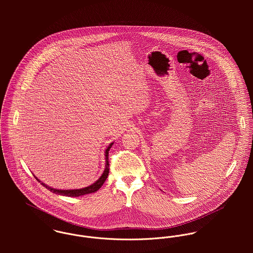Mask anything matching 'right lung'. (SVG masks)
<instances>
[{"mask_svg": "<svg viewBox=\"0 0 253 253\" xmlns=\"http://www.w3.org/2000/svg\"><path fill=\"white\" fill-rule=\"evenodd\" d=\"M113 143L109 145L108 148L106 149L105 152V157H106V165H105V170L103 172V174L100 176V178L97 181H95L93 184H91L88 187L83 188V189H77V190H57V189H52L46 185H44L43 183H41L42 186H44L46 189H48L50 192L54 193V194H58V195H62V196H67V197H79V196H83V195H86L89 193H94L96 192L98 189H100V187L103 185V183L107 179L109 174V151L110 148L112 147ZM38 180V179H37ZM39 181V180H38ZM41 182V181H39Z\"/></svg>", "mask_w": 253, "mask_h": 253, "instance_id": "obj_1", "label": "right lung"}]
</instances>
